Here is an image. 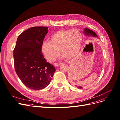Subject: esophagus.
Segmentation results:
<instances>
[{"label":"esophagus","mask_w":120,"mask_h":120,"mask_svg":"<svg viewBox=\"0 0 120 120\" xmlns=\"http://www.w3.org/2000/svg\"><path fill=\"white\" fill-rule=\"evenodd\" d=\"M60 64H58V63H54V64H53V66H54V67H58V66H59Z\"/></svg>","instance_id":"1"}]
</instances>
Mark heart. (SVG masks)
I'll return each instance as SVG.
<instances>
[{
    "label": "heart",
    "instance_id": "heart-1",
    "mask_svg": "<svg viewBox=\"0 0 120 120\" xmlns=\"http://www.w3.org/2000/svg\"><path fill=\"white\" fill-rule=\"evenodd\" d=\"M83 36L78 30L68 29L56 31L49 38V41H43L41 51L49 62L55 60L60 54L63 58L72 59L80 52Z\"/></svg>",
    "mask_w": 120,
    "mask_h": 120
}]
</instances>
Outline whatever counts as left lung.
I'll list each match as a JSON object with an SVG mask.
<instances>
[{"label": "left lung", "instance_id": "left-lung-1", "mask_svg": "<svg viewBox=\"0 0 120 120\" xmlns=\"http://www.w3.org/2000/svg\"><path fill=\"white\" fill-rule=\"evenodd\" d=\"M83 33L85 34L86 36H92L93 37H97V35L95 33V32L92 31V30H89V29H88L87 28H85V30H84V32ZM75 86L77 87V88H78L79 89H82V86H78L76 85Z\"/></svg>", "mask_w": 120, "mask_h": 120}]
</instances>
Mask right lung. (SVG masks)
<instances>
[{
	"label": "right lung",
	"mask_w": 120,
	"mask_h": 120,
	"mask_svg": "<svg viewBox=\"0 0 120 120\" xmlns=\"http://www.w3.org/2000/svg\"><path fill=\"white\" fill-rule=\"evenodd\" d=\"M48 27L27 29L17 38L13 50L15 70L21 81L27 88L41 90L48 86L56 69L47 62L41 51V45Z\"/></svg>",
	"instance_id": "add662e5"
}]
</instances>
